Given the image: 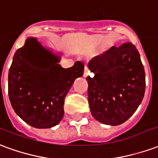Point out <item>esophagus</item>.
<instances>
[{
    "label": "esophagus",
    "mask_w": 158,
    "mask_h": 158,
    "mask_svg": "<svg viewBox=\"0 0 158 158\" xmlns=\"http://www.w3.org/2000/svg\"><path fill=\"white\" fill-rule=\"evenodd\" d=\"M89 73H90V70H89V68L87 67V66H85V69H84V73H83L84 77H87V76L89 75Z\"/></svg>",
    "instance_id": "34e87169"
}]
</instances>
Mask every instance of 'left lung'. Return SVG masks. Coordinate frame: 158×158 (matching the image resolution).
<instances>
[{
  "label": "left lung",
  "mask_w": 158,
  "mask_h": 158,
  "mask_svg": "<svg viewBox=\"0 0 158 158\" xmlns=\"http://www.w3.org/2000/svg\"><path fill=\"white\" fill-rule=\"evenodd\" d=\"M88 103L93 118L109 125L123 124L143 99L146 79L140 54L131 43L113 46L88 63Z\"/></svg>",
  "instance_id": "obj_1"
}]
</instances>
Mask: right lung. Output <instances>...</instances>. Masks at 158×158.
<instances>
[{"label": "right lung", "instance_id": "right-lung-1", "mask_svg": "<svg viewBox=\"0 0 158 158\" xmlns=\"http://www.w3.org/2000/svg\"><path fill=\"white\" fill-rule=\"evenodd\" d=\"M60 58L33 37L13 56L8 73L9 99L16 114L34 128L58 125L66 94L75 79L83 75L82 62L65 69L59 64Z\"/></svg>", "mask_w": 158, "mask_h": 158}]
</instances>
